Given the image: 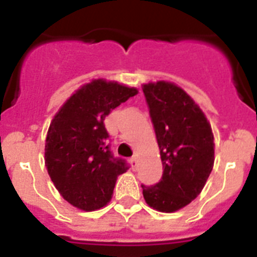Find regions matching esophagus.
Segmentation results:
<instances>
[{
  "instance_id": "1",
  "label": "esophagus",
  "mask_w": 257,
  "mask_h": 257,
  "mask_svg": "<svg viewBox=\"0 0 257 257\" xmlns=\"http://www.w3.org/2000/svg\"><path fill=\"white\" fill-rule=\"evenodd\" d=\"M131 167H132L133 171L137 168V157H132L131 159Z\"/></svg>"
}]
</instances>
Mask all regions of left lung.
<instances>
[{
  "mask_svg": "<svg viewBox=\"0 0 257 257\" xmlns=\"http://www.w3.org/2000/svg\"><path fill=\"white\" fill-rule=\"evenodd\" d=\"M163 163V179L143 188L145 203L164 213L187 207L203 191L215 163V139L197 102L175 82L143 84Z\"/></svg>",
  "mask_w": 257,
  "mask_h": 257,
  "instance_id": "obj_1",
  "label": "left lung"
}]
</instances>
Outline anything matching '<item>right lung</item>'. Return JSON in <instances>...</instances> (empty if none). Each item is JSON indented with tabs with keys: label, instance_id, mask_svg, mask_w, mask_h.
<instances>
[{
	"label": "right lung",
	"instance_id": "1",
	"mask_svg": "<svg viewBox=\"0 0 257 257\" xmlns=\"http://www.w3.org/2000/svg\"><path fill=\"white\" fill-rule=\"evenodd\" d=\"M139 90L104 78L76 90L50 121L45 167L60 195L77 209L97 211L110 201L117 177L128 171L106 144L104 120Z\"/></svg>",
	"mask_w": 257,
	"mask_h": 257
}]
</instances>
